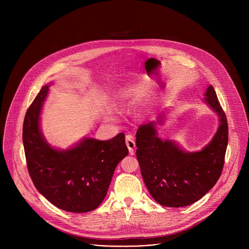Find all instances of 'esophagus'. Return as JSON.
Returning a JSON list of instances; mask_svg holds the SVG:
<instances>
[{
	"mask_svg": "<svg viewBox=\"0 0 249 249\" xmlns=\"http://www.w3.org/2000/svg\"><path fill=\"white\" fill-rule=\"evenodd\" d=\"M126 145L128 147V150H129L130 154H133L136 144H135V141H134V138H133L132 135H127L126 136Z\"/></svg>",
	"mask_w": 249,
	"mask_h": 249,
	"instance_id": "1",
	"label": "esophagus"
}]
</instances>
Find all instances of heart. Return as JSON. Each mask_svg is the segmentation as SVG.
Here are the masks:
<instances>
[{"instance_id": "1", "label": "heart", "mask_w": 249, "mask_h": 249, "mask_svg": "<svg viewBox=\"0 0 249 249\" xmlns=\"http://www.w3.org/2000/svg\"><path fill=\"white\" fill-rule=\"evenodd\" d=\"M144 89H145V85L140 84V85H138V86H136V87H134V88H132V89H130L125 90V91L122 93L121 97H122V98L130 97V96H132V95L141 93Z\"/></svg>"}]
</instances>
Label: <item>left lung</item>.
Segmentation results:
<instances>
[{
    "label": "left lung",
    "instance_id": "left-lung-1",
    "mask_svg": "<svg viewBox=\"0 0 249 249\" xmlns=\"http://www.w3.org/2000/svg\"><path fill=\"white\" fill-rule=\"evenodd\" d=\"M205 96L219 115L220 126L209 145L199 152H184L173 141L159 138L156 127L162 123V117L137 130L136 155L142 176L152 197L162 206L178 208L195 203L214 187L222 174L228 120L214 88L209 86Z\"/></svg>",
    "mask_w": 249,
    "mask_h": 249
}]
</instances>
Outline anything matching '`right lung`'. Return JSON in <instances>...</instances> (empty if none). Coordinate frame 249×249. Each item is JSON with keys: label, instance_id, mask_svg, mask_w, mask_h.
<instances>
[{"label": "right lung", "instance_id": "1", "mask_svg": "<svg viewBox=\"0 0 249 249\" xmlns=\"http://www.w3.org/2000/svg\"><path fill=\"white\" fill-rule=\"evenodd\" d=\"M49 90L44 86L28 107L22 128L27 169L36 189L57 208L72 213L96 209L107 194L117 164L128 155L125 135L107 141L87 138L66 151L53 149L39 129Z\"/></svg>", "mask_w": 249, "mask_h": 249}]
</instances>
